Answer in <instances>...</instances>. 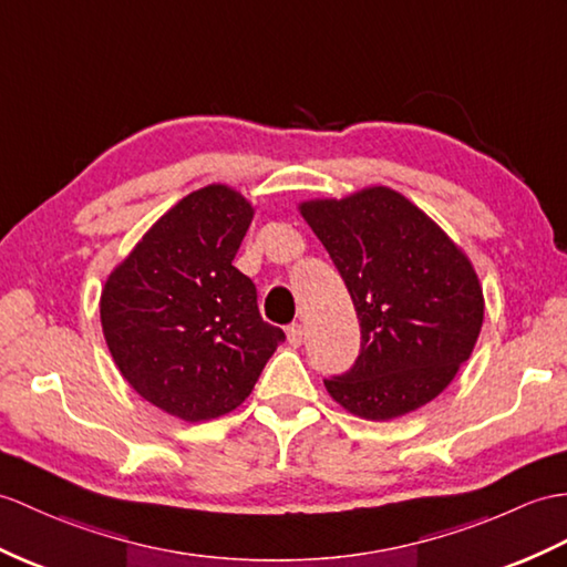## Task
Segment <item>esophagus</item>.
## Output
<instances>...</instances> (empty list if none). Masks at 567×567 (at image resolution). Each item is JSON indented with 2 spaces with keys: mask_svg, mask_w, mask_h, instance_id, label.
Returning a JSON list of instances; mask_svg holds the SVG:
<instances>
[{
  "mask_svg": "<svg viewBox=\"0 0 567 567\" xmlns=\"http://www.w3.org/2000/svg\"><path fill=\"white\" fill-rule=\"evenodd\" d=\"M287 340H289V346L292 348H299L301 343H305V326L301 323H292L287 328Z\"/></svg>",
  "mask_w": 567,
  "mask_h": 567,
  "instance_id": "1",
  "label": "esophagus"
}]
</instances>
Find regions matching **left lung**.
Segmentation results:
<instances>
[{"instance_id":"left-lung-1","label":"left lung","mask_w":567,"mask_h":567,"mask_svg":"<svg viewBox=\"0 0 567 567\" xmlns=\"http://www.w3.org/2000/svg\"><path fill=\"white\" fill-rule=\"evenodd\" d=\"M301 215L360 319L358 360L323 379L328 393L367 420L399 417L440 396L483 326V292L468 258L389 188L305 203Z\"/></svg>"}]
</instances>
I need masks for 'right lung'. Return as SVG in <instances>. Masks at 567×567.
Here are the masks:
<instances>
[{"mask_svg": "<svg viewBox=\"0 0 567 567\" xmlns=\"http://www.w3.org/2000/svg\"><path fill=\"white\" fill-rule=\"evenodd\" d=\"M254 209L227 186L171 207L101 295L103 336L144 401L188 423L234 411L285 340L231 266Z\"/></svg>", "mask_w": 567, "mask_h": 567, "instance_id": "obj_1", "label": "right lung"}]
</instances>
